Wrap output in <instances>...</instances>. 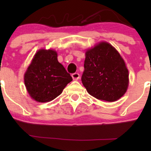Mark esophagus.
<instances>
[{
    "label": "esophagus",
    "instance_id": "esophagus-1",
    "mask_svg": "<svg viewBox=\"0 0 151 151\" xmlns=\"http://www.w3.org/2000/svg\"><path fill=\"white\" fill-rule=\"evenodd\" d=\"M71 77H72L73 80H79V78H80V74L77 72H75L74 73V74H71Z\"/></svg>",
    "mask_w": 151,
    "mask_h": 151
}]
</instances>
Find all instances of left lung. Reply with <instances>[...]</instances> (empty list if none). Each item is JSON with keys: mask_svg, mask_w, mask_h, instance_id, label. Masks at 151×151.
<instances>
[{"mask_svg": "<svg viewBox=\"0 0 151 151\" xmlns=\"http://www.w3.org/2000/svg\"><path fill=\"white\" fill-rule=\"evenodd\" d=\"M82 83L87 91L103 101H115L124 95L129 85V71L116 50L101 42L85 53Z\"/></svg>", "mask_w": 151, "mask_h": 151, "instance_id": "left-lung-1", "label": "left lung"}]
</instances>
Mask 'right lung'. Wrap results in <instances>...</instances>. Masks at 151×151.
<instances>
[{
	"label": "right lung",
	"mask_w": 151,
	"mask_h": 151,
	"mask_svg": "<svg viewBox=\"0 0 151 151\" xmlns=\"http://www.w3.org/2000/svg\"><path fill=\"white\" fill-rule=\"evenodd\" d=\"M54 50L36 52L25 72V85L30 96L39 102H47L58 96L72 77L58 61Z\"/></svg>",
	"instance_id": "1"
}]
</instances>
